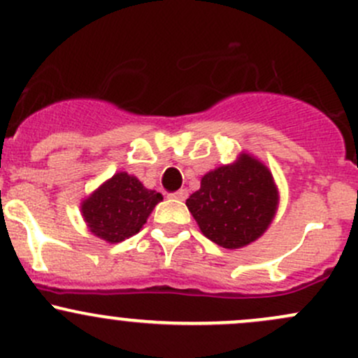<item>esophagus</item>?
<instances>
[{
  "label": "esophagus",
  "mask_w": 358,
  "mask_h": 358,
  "mask_svg": "<svg viewBox=\"0 0 358 358\" xmlns=\"http://www.w3.org/2000/svg\"><path fill=\"white\" fill-rule=\"evenodd\" d=\"M169 196H171V198H174V199H179V201H184V199L187 198V191L186 189H179V191H176V193H172Z\"/></svg>",
  "instance_id": "34e87169"
}]
</instances>
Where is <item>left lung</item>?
Here are the masks:
<instances>
[{"label":"left lung","mask_w":358,"mask_h":358,"mask_svg":"<svg viewBox=\"0 0 358 358\" xmlns=\"http://www.w3.org/2000/svg\"><path fill=\"white\" fill-rule=\"evenodd\" d=\"M278 205L266 167L249 155L203 176L201 187L186 199L203 236L225 249H239L263 236Z\"/></svg>","instance_id":"obj_1"}]
</instances>
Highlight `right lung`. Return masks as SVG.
<instances>
[{
  "mask_svg": "<svg viewBox=\"0 0 358 358\" xmlns=\"http://www.w3.org/2000/svg\"><path fill=\"white\" fill-rule=\"evenodd\" d=\"M162 194L147 189L133 176L119 172L82 205L90 232L107 242H121L140 232Z\"/></svg>",
  "mask_w": 358,
  "mask_h": 358,
  "instance_id": "right-lung-1",
  "label": "right lung"
}]
</instances>
